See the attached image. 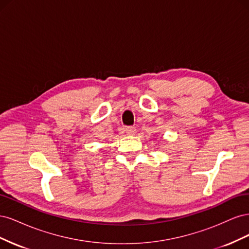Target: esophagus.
Here are the masks:
<instances>
[{"mask_svg":"<svg viewBox=\"0 0 249 249\" xmlns=\"http://www.w3.org/2000/svg\"><path fill=\"white\" fill-rule=\"evenodd\" d=\"M124 132L126 133V135H129V136H133V135L136 134V127L126 126V127H124Z\"/></svg>","mask_w":249,"mask_h":249,"instance_id":"obj_1","label":"esophagus"}]
</instances>
